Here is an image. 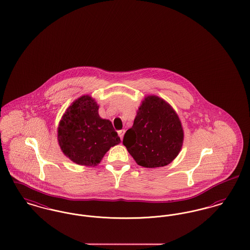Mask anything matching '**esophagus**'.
<instances>
[{
	"label": "esophagus",
	"mask_w": 250,
	"mask_h": 250,
	"mask_svg": "<svg viewBox=\"0 0 250 250\" xmlns=\"http://www.w3.org/2000/svg\"><path fill=\"white\" fill-rule=\"evenodd\" d=\"M125 133V129H122V130H119V131H118V134H119V136H120L121 140H123Z\"/></svg>",
	"instance_id": "34e87169"
}]
</instances>
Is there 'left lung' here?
Instances as JSON below:
<instances>
[{"label":"left lung","instance_id":"8db88e82","mask_svg":"<svg viewBox=\"0 0 250 250\" xmlns=\"http://www.w3.org/2000/svg\"><path fill=\"white\" fill-rule=\"evenodd\" d=\"M184 132L175 109L156 95L142 101L123 144L135 162L146 168L166 166L179 154Z\"/></svg>","mask_w":250,"mask_h":250}]
</instances>
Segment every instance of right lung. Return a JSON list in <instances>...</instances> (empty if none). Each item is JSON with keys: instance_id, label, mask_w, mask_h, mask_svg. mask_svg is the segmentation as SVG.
Returning a JSON list of instances; mask_svg holds the SVG:
<instances>
[{"instance_id": "right-lung-1", "label": "right lung", "mask_w": 250, "mask_h": 250, "mask_svg": "<svg viewBox=\"0 0 250 250\" xmlns=\"http://www.w3.org/2000/svg\"><path fill=\"white\" fill-rule=\"evenodd\" d=\"M98 109L91 96L83 95L66 109L59 122V146L76 164L96 166L110 147L121 143L111 122L100 117Z\"/></svg>"}]
</instances>
